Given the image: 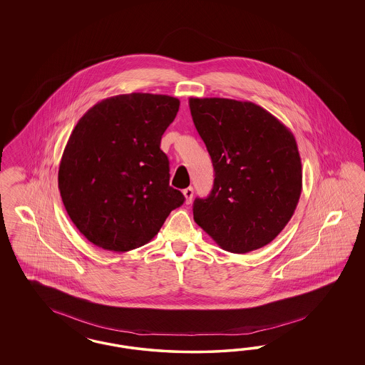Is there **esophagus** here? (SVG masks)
I'll use <instances>...</instances> for the list:
<instances>
[{"label": "esophagus", "instance_id": "obj_1", "mask_svg": "<svg viewBox=\"0 0 365 365\" xmlns=\"http://www.w3.org/2000/svg\"><path fill=\"white\" fill-rule=\"evenodd\" d=\"M183 195H185V199H186V203L190 205V203L192 202V197H194V188H185V190H183Z\"/></svg>", "mask_w": 365, "mask_h": 365}]
</instances>
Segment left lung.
<instances>
[{
	"label": "left lung",
	"mask_w": 365,
	"mask_h": 365,
	"mask_svg": "<svg viewBox=\"0 0 365 365\" xmlns=\"http://www.w3.org/2000/svg\"><path fill=\"white\" fill-rule=\"evenodd\" d=\"M191 116L215 171L194 221L226 252L264 247L293 217L302 190L294 135L252 101L190 98Z\"/></svg>",
	"instance_id": "obj_1"
}]
</instances>
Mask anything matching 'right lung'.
Listing matches in <instances>:
<instances>
[{"label":"right lung","mask_w":365,"mask_h":365,"mask_svg":"<svg viewBox=\"0 0 365 365\" xmlns=\"http://www.w3.org/2000/svg\"><path fill=\"white\" fill-rule=\"evenodd\" d=\"M179 100L125 93L96 103L71 133L58 167L66 212L89 242L130 252L150 242L183 202L171 187L162 135Z\"/></svg>","instance_id":"add662e5"}]
</instances>
